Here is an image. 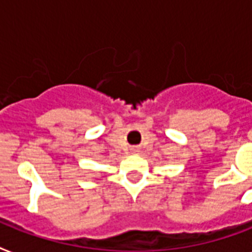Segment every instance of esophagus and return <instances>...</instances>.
I'll return each mask as SVG.
<instances>
[{
  "mask_svg": "<svg viewBox=\"0 0 252 252\" xmlns=\"http://www.w3.org/2000/svg\"><path fill=\"white\" fill-rule=\"evenodd\" d=\"M138 152H140V150H138L137 148H132V153H133V154H137Z\"/></svg>",
  "mask_w": 252,
  "mask_h": 252,
  "instance_id": "esophagus-1",
  "label": "esophagus"
}]
</instances>
